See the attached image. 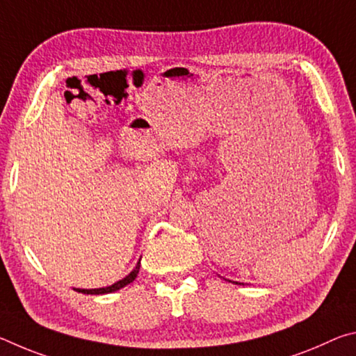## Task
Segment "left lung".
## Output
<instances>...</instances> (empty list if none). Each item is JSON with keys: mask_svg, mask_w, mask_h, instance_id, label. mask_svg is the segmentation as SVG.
I'll list each match as a JSON object with an SVG mask.
<instances>
[{"mask_svg": "<svg viewBox=\"0 0 356 356\" xmlns=\"http://www.w3.org/2000/svg\"><path fill=\"white\" fill-rule=\"evenodd\" d=\"M231 282H234V284H242V282H237V281H231Z\"/></svg>", "mask_w": 356, "mask_h": 356, "instance_id": "1", "label": "left lung"}]
</instances>
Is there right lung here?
I'll list each match as a JSON object with an SVG mask.
<instances>
[{"label": "right lung", "instance_id": "1", "mask_svg": "<svg viewBox=\"0 0 356 356\" xmlns=\"http://www.w3.org/2000/svg\"><path fill=\"white\" fill-rule=\"evenodd\" d=\"M141 261V259H140ZM138 261L136 267L131 270V272L125 276V278L119 280L118 282H114V284L108 286V287H99V289H75L76 292H81V293H88V295H104V293H111V292H116L119 291V289L125 287L127 284H130V282H134L135 278L138 276V272H140V267H141V262Z\"/></svg>", "mask_w": 356, "mask_h": 356}]
</instances>
